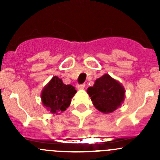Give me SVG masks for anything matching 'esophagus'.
<instances>
[{"label": "esophagus", "instance_id": "esophagus-1", "mask_svg": "<svg viewBox=\"0 0 160 160\" xmlns=\"http://www.w3.org/2000/svg\"><path fill=\"white\" fill-rule=\"evenodd\" d=\"M77 88L78 90H83L85 88V84H81V85H78Z\"/></svg>", "mask_w": 160, "mask_h": 160}]
</instances>
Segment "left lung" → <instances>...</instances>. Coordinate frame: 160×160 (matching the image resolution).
Instances as JSON below:
<instances>
[{"label":"left lung","instance_id":"obj_1","mask_svg":"<svg viewBox=\"0 0 160 160\" xmlns=\"http://www.w3.org/2000/svg\"><path fill=\"white\" fill-rule=\"evenodd\" d=\"M87 91L94 107L103 114L114 112L121 107L125 98L123 86L107 73L96 79L94 86Z\"/></svg>","mask_w":160,"mask_h":160}]
</instances>
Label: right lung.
<instances>
[{
  "label": "right lung",
  "instance_id": "add662e5",
  "mask_svg": "<svg viewBox=\"0 0 160 160\" xmlns=\"http://www.w3.org/2000/svg\"><path fill=\"white\" fill-rule=\"evenodd\" d=\"M76 92L73 86L64 84L58 76H53L42 89L41 99L48 111L52 114H59L70 107Z\"/></svg>",
  "mask_w": 160,
  "mask_h": 160
}]
</instances>
